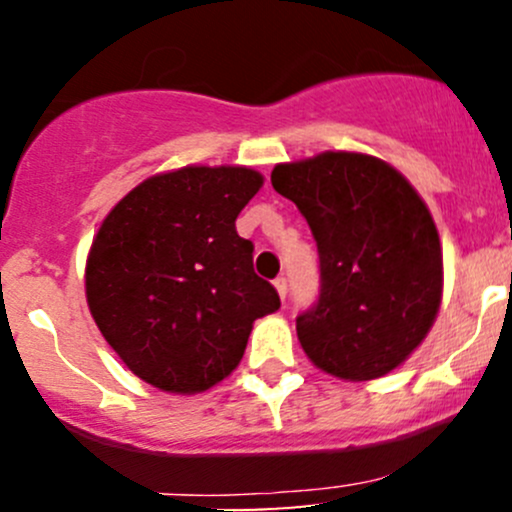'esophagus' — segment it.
<instances>
[{
	"label": "esophagus",
	"instance_id": "1",
	"mask_svg": "<svg viewBox=\"0 0 512 512\" xmlns=\"http://www.w3.org/2000/svg\"><path fill=\"white\" fill-rule=\"evenodd\" d=\"M274 286H276V293H279L281 301H286V291H289V286H286V279H284V276H276V279H274Z\"/></svg>",
	"mask_w": 512,
	"mask_h": 512
}]
</instances>
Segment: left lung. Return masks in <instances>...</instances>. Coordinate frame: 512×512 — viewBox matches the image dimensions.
Here are the masks:
<instances>
[{
    "mask_svg": "<svg viewBox=\"0 0 512 512\" xmlns=\"http://www.w3.org/2000/svg\"><path fill=\"white\" fill-rule=\"evenodd\" d=\"M272 185L308 221L320 296L296 317L310 361L344 380L395 370L431 330L443 252L424 199L399 170L351 151L279 163Z\"/></svg>",
    "mask_w": 512,
    "mask_h": 512,
    "instance_id": "8db88e82",
    "label": "left lung"
}]
</instances>
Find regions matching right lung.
Wrapping results in <instances>:
<instances>
[{"label": "right lung", "instance_id": "add662e5", "mask_svg": "<svg viewBox=\"0 0 512 512\" xmlns=\"http://www.w3.org/2000/svg\"><path fill=\"white\" fill-rule=\"evenodd\" d=\"M262 182L243 166H187L144 180L105 216L86 260V301L144 383L209 390L240 363L252 322L279 310L236 231Z\"/></svg>", "mask_w": 512, "mask_h": 512}]
</instances>
